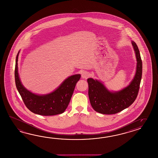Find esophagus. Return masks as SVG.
Returning a JSON list of instances; mask_svg holds the SVG:
<instances>
[{
  "instance_id": "esophagus-1",
  "label": "esophagus",
  "mask_w": 158,
  "mask_h": 158,
  "mask_svg": "<svg viewBox=\"0 0 158 158\" xmlns=\"http://www.w3.org/2000/svg\"><path fill=\"white\" fill-rule=\"evenodd\" d=\"M81 77L82 78H88L89 77V73L86 71H84L81 73Z\"/></svg>"
}]
</instances>
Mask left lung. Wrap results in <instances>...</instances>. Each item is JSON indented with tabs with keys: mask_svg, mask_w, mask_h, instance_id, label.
Instances as JSON below:
<instances>
[{
	"mask_svg": "<svg viewBox=\"0 0 158 158\" xmlns=\"http://www.w3.org/2000/svg\"><path fill=\"white\" fill-rule=\"evenodd\" d=\"M131 44L137 63L135 76L127 86L111 92L101 81L92 78L88 79L89 98L95 111L103 114H116L130 106L136 98L142 75V62L137 45L133 41Z\"/></svg>",
	"mask_w": 158,
	"mask_h": 158,
	"instance_id": "8db88e82",
	"label": "left lung"
}]
</instances>
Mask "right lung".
I'll list each match as a JSON object with an SVG mask.
<instances>
[{
    "label": "right lung",
    "instance_id": "right-lung-1",
    "mask_svg": "<svg viewBox=\"0 0 158 158\" xmlns=\"http://www.w3.org/2000/svg\"><path fill=\"white\" fill-rule=\"evenodd\" d=\"M19 51L16 58L15 78L16 88L26 107L35 114L44 116L62 114L66 110L78 81L80 74H74L66 78L53 92L39 95L33 93L23 85L18 73Z\"/></svg>",
    "mask_w": 158,
    "mask_h": 158
}]
</instances>
